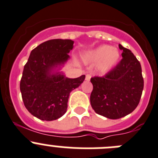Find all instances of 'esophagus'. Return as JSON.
<instances>
[{
  "mask_svg": "<svg viewBox=\"0 0 158 158\" xmlns=\"http://www.w3.org/2000/svg\"><path fill=\"white\" fill-rule=\"evenodd\" d=\"M90 78H91V75H90V74H87V75H86V81L90 80Z\"/></svg>",
  "mask_w": 158,
  "mask_h": 158,
  "instance_id": "obj_1",
  "label": "esophagus"
}]
</instances>
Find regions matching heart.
Returning a JSON list of instances; mask_svg holds the SVG:
<instances>
[{
	"instance_id": "obj_1",
	"label": "heart",
	"mask_w": 158,
	"mask_h": 158,
	"mask_svg": "<svg viewBox=\"0 0 158 158\" xmlns=\"http://www.w3.org/2000/svg\"><path fill=\"white\" fill-rule=\"evenodd\" d=\"M89 60L98 62V69L102 72H107L113 69L120 60V52L116 48L102 45L89 52Z\"/></svg>"
}]
</instances>
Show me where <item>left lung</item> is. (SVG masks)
I'll list each match as a JSON object with an SVG mask.
<instances>
[{
    "label": "left lung",
    "instance_id": "1",
    "mask_svg": "<svg viewBox=\"0 0 158 158\" xmlns=\"http://www.w3.org/2000/svg\"><path fill=\"white\" fill-rule=\"evenodd\" d=\"M122 50L120 62L106 76L90 79V104L95 113L109 119H120L132 113L139 103L144 81L141 64L128 49Z\"/></svg>",
    "mask_w": 158,
    "mask_h": 158
}]
</instances>
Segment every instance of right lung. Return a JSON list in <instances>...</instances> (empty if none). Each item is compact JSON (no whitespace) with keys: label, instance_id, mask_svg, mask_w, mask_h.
Returning <instances> with one entry per match:
<instances>
[{"label":"right lung","instance_id":"1","mask_svg":"<svg viewBox=\"0 0 158 158\" xmlns=\"http://www.w3.org/2000/svg\"><path fill=\"white\" fill-rule=\"evenodd\" d=\"M74 42L70 39H52L31 51L24 66L20 91L26 109L35 117L51 121L67 112L70 93L81 85L85 75L67 78L55 69L69 59Z\"/></svg>","mask_w":158,"mask_h":158}]
</instances>
